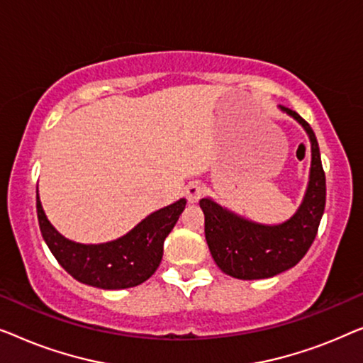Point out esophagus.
Wrapping results in <instances>:
<instances>
[{
  "mask_svg": "<svg viewBox=\"0 0 363 363\" xmlns=\"http://www.w3.org/2000/svg\"><path fill=\"white\" fill-rule=\"evenodd\" d=\"M202 196H203V187H202L201 182L194 181L191 184H187L186 197H187L189 203H197L202 199Z\"/></svg>",
  "mask_w": 363,
  "mask_h": 363,
  "instance_id": "34e87169",
  "label": "esophagus"
}]
</instances>
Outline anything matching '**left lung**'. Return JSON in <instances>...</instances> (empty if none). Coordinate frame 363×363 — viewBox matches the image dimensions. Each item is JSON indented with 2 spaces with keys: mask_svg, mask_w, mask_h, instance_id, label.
Wrapping results in <instances>:
<instances>
[{
  "mask_svg": "<svg viewBox=\"0 0 363 363\" xmlns=\"http://www.w3.org/2000/svg\"><path fill=\"white\" fill-rule=\"evenodd\" d=\"M308 133L311 169L298 211L277 225L248 220L211 197L201 199L206 217V240L217 267L238 279L273 278L298 264L318 233L325 207V174L313 128L296 111L279 106Z\"/></svg>",
  "mask_w": 363,
  "mask_h": 363,
  "instance_id": "1",
  "label": "left lung"
}]
</instances>
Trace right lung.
<instances>
[{"label":"right lung","mask_w":363,"mask_h":363,"mask_svg":"<svg viewBox=\"0 0 363 363\" xmlns=\"http://www.w3.org/2000/svg\"><path fill=\"white\" fill-rule=\"evenodd\" d=\"M38 220L44 242L60 267L77 281L100 289H126L145 283L160 267L162 247L186 208V199L152 212L123 237L106 243H77L48 220L35 191Z\"/></svg>","instance_id":"1"}]
</instances>
